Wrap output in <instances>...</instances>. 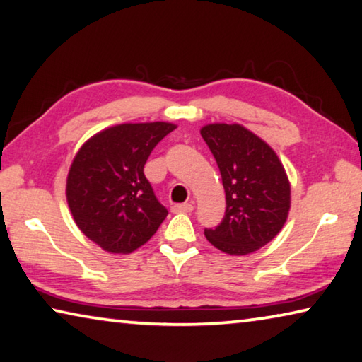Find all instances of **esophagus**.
Segmentation results:
<instances>
[{
  "instance_id": "esophagus-1",
  "label": "esophagus",
  "mask_w": 362,
  "mask_h": 362,
  "mask_svg": "<svg viewBox=\"0 0 362 362\" xmlns=\"http://www.w3.org/2000/svg\"><path fill=\"white\" fill-rule=\"evenodd\" d=\"M193 211V204L189 203H182V204H174L173 212H180V214H188Z\"/></svg>"
}]
</instances>
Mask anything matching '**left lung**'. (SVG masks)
<instances>
[{"mask_svg":"<svg viewBox=\"0 0 362 362\" xmlns=\"http://www.w3.org/2000/svg\"><path fill=\"white\" fill-rule=\"evenodd\" d=\"M216 158L226 209L217 226L204 228L212 246L230 255H247L278 235L291 207L286 170L269 146L240 124L201 129Z\"/></svg>","mask_w":362,"mask_h":362,"instance_id":"left-lung-1","label":"left lung"}]
</instances>
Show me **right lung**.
I'll list each match as a JSON object with an SVG mask.
<instances>
[{
    "label": "right lung",
    "mask_w": 362,
    "mask_h": 362,
    "mask_svg": "<svg viewBox=\"0 0 362 362\" xmlns=\"http://www.w3.org/2000/svg\"><path fill=\"white\" fill-rule=\"evenodd\" d=\"M175 129L170 122L119 124L95 134L78 151L66 201L78 228L113 254H129L155 235L168 209L144 174L153 148Z\"/></svg>",
    "instance_id": "obj_1"
}]
</instances>
